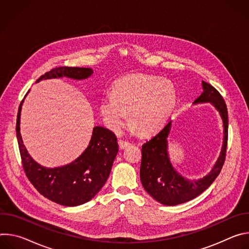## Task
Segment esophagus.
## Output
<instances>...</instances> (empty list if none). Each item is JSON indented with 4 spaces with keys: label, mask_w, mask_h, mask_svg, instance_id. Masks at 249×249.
Here are the masks:
<instances>
[{
    "label": "esophagus",
    "mask_w": 249,
    "mask_h": 249,
    "mask_svg": "<svg viewBox=\"0 0 249 249\" xmlns=\"http://www.w3.org/2000/svg\"><path fill=\"white\" fill-rule=\"evenodd\" d=\"M118 144H119L120 149H126V148H128L131 145L130 142L125 141V140H119L118 141Z\"/></svg>",
    "instance_id": "1"
}]
</instances>
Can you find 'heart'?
Wrapping results in <instances>:
<instances>
[{
	"label": "heart",
	"instance_id": "obj_1",
	"mask_svg": "<svg viewBox=\"0 0 249 249\" xmlns=\"http://www.w3.org/2000/svg\"><path fill=\"white\" fill-rule=\"evenodd\" d=\"M177 100L171 82L156 76L136 74L117 81L111 95H104L99 112L110 130L120 132L128 122L142 134L159 129L173 111Z\"/></svg>",
	"mask_w": 249,
	"mask_h": 249
}]
</instances>
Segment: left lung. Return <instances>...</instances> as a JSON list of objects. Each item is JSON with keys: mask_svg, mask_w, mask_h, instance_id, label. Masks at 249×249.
I'll return each instance as SVG.
<instances>
[{"mask_svg": "<svg viewBox=\"0 0 249 249\" xmlns=\"http://www.w3.org/2000/svg\"><path fill=\"white\" fill-rule=\"evenodd\" d=\"M202 87L203 92L193 103L210 102L219 111L224 124V141L220 157L206 176L197 180L188 179L177 172L171 164L167 152V137L171 121L142 146L141 182L155 200L166 206L188 202L203 193L217 178L226 160L229 128L227 105L214 87L204 81H202Z\"/></svg>", "mask_w": 249, "mask_h": 249, "instance_id": "obj_1", "label": "left lung"}]
</instances>
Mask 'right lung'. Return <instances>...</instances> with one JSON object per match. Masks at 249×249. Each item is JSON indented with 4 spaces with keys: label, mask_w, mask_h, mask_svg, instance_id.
I'll return each instance as SVG.
<instances>
[{
    "label": "right lung",
    "mask_w": 249,
    "mask_h": 249,
    "mask_svg": "<svg viewBox=\"0 0 249 249\" xmlns=\"http://www.w3.org/2000/svg\"><path fill=\"white\" fill-rule=\"evenodd\" d=\"M92 73L90 68L58 67L45 73L36 83L62 77L85 80ZM22 102L18 107L16 131L23 170L28 180L44 197L63 206H79L91 200L107 180L118 153L115 134L109 129L95 126L88 148L77 160L59 167H45L30 157L23 145L19 132Z\"/></svg>",
    "instance_id": "1"
}]
</instances>
